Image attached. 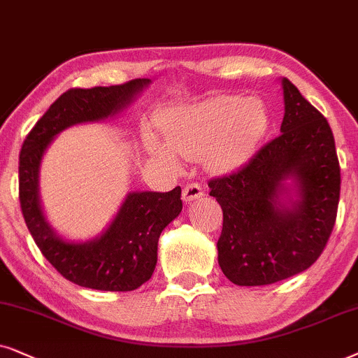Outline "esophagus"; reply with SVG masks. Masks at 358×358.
<instances>
[{
	"label": "esophagus",
	"mask_w": 358,
	"mask_h": 358,
	"mask_svg": "<svg viewBox=\"0 0 358 358\" xmlns=\"http://www.w3.org/2000/svg\"><path fill=\"white\" fill-rule=\"evenodd\" d=\"M203 196V188L199 187L198 183H188L187 187L183 188V193H182V198L183 201H193V199H198Z\"/></svg>",
	"instance_id": "esophagus-1"
}]
</instances>
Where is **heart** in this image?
<instances>
[{
  "label": "heart",
  "instance_id": "b5f03b06",
  "mask_svg": "<svg viewBox=\"0 0 358 358\" xmlns=\"http://www.w3.org/2000/svg\"><path fill=\"white\" fill-rule=\"evenodd\" d=\"M270 124V109L262 98L217 94L170 108L162 116L165 141L149 137V150L171 165H178L180 157L203 155L208 169L231 171L255 154Z\"/></svg>",
  "mask_w": 358,
  "mask_h": 358
}]
</instances>
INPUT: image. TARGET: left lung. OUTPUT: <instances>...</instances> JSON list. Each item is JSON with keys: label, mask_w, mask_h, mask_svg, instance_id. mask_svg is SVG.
Wrapping results in <instances>:
<instances>
[{"label": "left lung", "mask_w": 358, "mask_h": 358, "mask_svg": "<svg viewBox=\"0 0 358 358\" xmlns=\"http://www.w3.org/2000/svg\"><path fill=\"white\" fill-rule=\"evenodd\" d=\"M282 134L232 173L208 182L222 208L217 262L239 287L308 270L336 224L341 166L327 119L282 78Z\"/></svg>", "instance_id": "1"}]
</instances>
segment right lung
<instances>
[{"label":"right lung","mask_w":358,"mask_h":358,"mask_svg":"<svg viewBox=\"0 0 358 358\" xmlns=\"http://www.w3.org/2000/svg\"><path fill=\"white\" fill-rule=\"evenodd\" d=\"M149 78L114 87L73 88L47 109L24 141L19 155L21 211L42 254L71 283L99 292H132L150 280L162 231L182 213V188L169 193H127L111 224L94 239L75 242L57 234L39 194L42 157L57 134L71 126L116 116L134 101Z\"/></svg>","instance_id":"add662e5"}]
</instances>
